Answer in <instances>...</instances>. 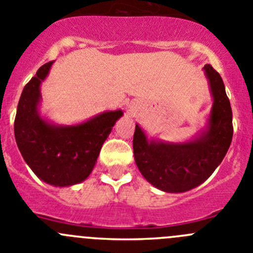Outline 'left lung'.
Instances as JSON below:
<instances>
[{"mask_svg":"<svg viewBox=\"0 0 253 253\" xmlns=\"http://www.w3.org/2000/svg\"><path fill=\"white\" fill-rule=\"evenodd\" d=\"M213 97L206 129L186 143L147 140L136 125L133 155L146 180L165 192H186L197 187L217 169L232 141V110L219 73L211 65L204 67Z\"/></svg>","mask_w":253,"mask_h":253,"instance_id":"1","label":"left lung"}]
</instances>
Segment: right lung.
Wrapping results in <instances>:
<instances>
[{"mask_svg": "<svg viewBox=\"0 0 253 253\" xmlns=\"http://www.w3.org/2000/svg\"><path fill=\"white\" fill-rule=\"evenodd\" d=\"M52 63L41 66L23 88L15 119V138L23 160L40 180L65 187L89 176L103 142L124 112L108 111L76 126L47 122L39 112L40 86Z\"/></svg>", "mask_w": 253, "mask_h": 253, "instance_id": "obj_1", "label": "right lung"}]
</instances>
